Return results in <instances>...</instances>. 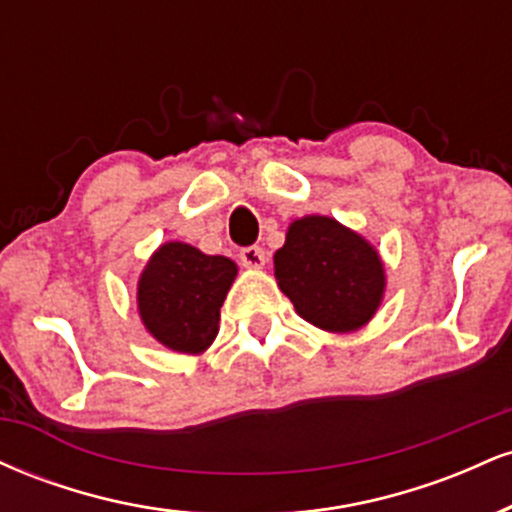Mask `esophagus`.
I'll return each mask as SVG.
<instances>
[{
    "mask_svg": "<svg viewBox=\"0 0 512 512\" xmlns=\"http://www.w3.org/2000/svg\"><path fill=\"white\" fill-rule=\"evenodd\" d=\"M240 262H243V267H248V269H262L264 262H267V257H264L262 248L250 245V248L240 250Z\"/></svg>",
    "mask_w": 512,
    "mask_h": 512,
    "instance_id": "34e87169",
    "label": "esophagus"
}]
</instances>
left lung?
<instances>
[{
  "instance_id": "1",
  "label": "left lung",
  "mask_w": 512,
  "mask_h": 512,
  "mask_svg": "<svg viewBox=\"0 0 512 512\" xmlns=\"http://www.w3.org/2000/svg\"><path fill=\"white\" fill-rule=\"evenodd\" d=\"M279 289L296 313L325 332L361 330L383 303L385 267L378 250L330 216H303L274 255Z\"/></svg>"
}]
</instances>
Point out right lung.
<instances>
[{"mask_svg": "<svg viewBox=\"0 0 512 512\" xmlns=\"http://www.w3.org/2000/svg\"><path fill=\"white\" fill-rule=\"evenodd\" d=\"M236 262L187 243H163L137 284L146 332L178 354H202L219 334L221 305L236 281Z\"/></svg>", "mask_w": 512, "mask_h": 512, "instance_id": "obj_1", "label": "right lung"}]
</instances>
